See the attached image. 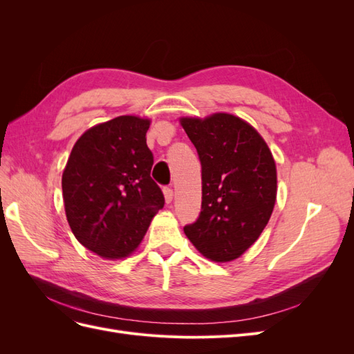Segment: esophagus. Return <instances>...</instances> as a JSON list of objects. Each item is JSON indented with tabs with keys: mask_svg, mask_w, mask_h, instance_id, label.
Returning a JSON list of instances; mask_svg holds the SVG:
<instances>
[{
	"mask_svg": "<svg viewBox=\"0 0 354 354\" xmlns=\"http://www.w3.org/2000/svg\"><path fill=\"white\" fill-rule=\"evenodd\" d=\"M164 196H165V202H167V203L173 202V198H174L173 189H171V187H164Z\"/></svg>",
	"mask_w": 354,
	"mask_h": 354,
	"instance_id": "esophagus-1",
	"label": "esophagus"
}]
</instances>
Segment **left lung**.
I'll return each mask as SVG.
<instances>
[{"label":"left lung","instance_id":"obj_1","mask_svg":"<svg viewBox=\"0 0 354 354\" xmlns=\"http://www.w3.org/2000/svg\"><path fill=\"white\" fill-rule=\"evenodd\" d=\"M202 165V211L185 227L205 259L229 263L260 238L274 208L277 173L261 134L242 118L181 116Z\"/></svg>","mask_w":354,"mask_h":354}]
</instances>
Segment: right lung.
Returning a JSON list of instances; mask_svg holds the SVG:
<instances>
[{
  "mask_svg": "<svg viewBox=\"0 0 354 354\" xmlns=\"http://www.w3.org/2000/svg\"><path fill=\"white\" fill-rule=\"evenodd\" d=\"M149 118L122 115L85 131L62 176L73 236L104 260H122L142 243L164 195L151 178Z\"/></svg>",
  "mask_w": 354,
  "mask_h": 354,
  "instance_id": "right-lung-1",
  "label": "right lung"
}]
</instances>
